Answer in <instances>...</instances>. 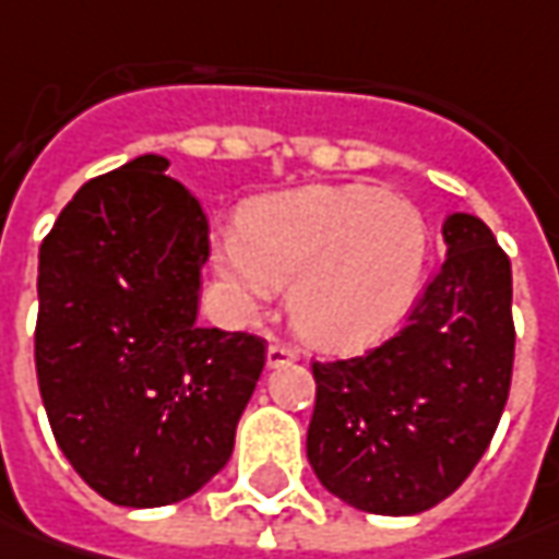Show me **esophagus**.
Masks as SVG:
<instances>
[{
  "mask_svg": "<svg viewBox=\"0 0 559 559\" xmlns=\"http://www.w3.org/2000/svg\"><path fill=\"white\" fill-rule=\"evenodd\" d=\"M297 358L299 356L294 346H287V343H278V340H275V343L269 346V353H265V365H269V368H284V365H294Z\"/></svg>",
  "mask_w": 559,
  "mask_h": 559,
  "instance_id": "esophagus-1",
  "label": "esophagus"
}]
</instances>
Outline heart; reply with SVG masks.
<instances>
[{"label": "heart", "instance_id": "obj_1", "mask_svg": "<svg viewBox=\"0 0 559 559\" xmlns=\"http://www.w3.org/2000/svg\"><path fill=\"white\" fill-rule=\"evenodd\" d=\"M430 231L405 198L368 185H306L253 201L216 243V275L247 312L290 287L306 343L358 353L393 334L424 278Z\"/></svg>", "mask_w": 559, "mask_h": 559}]
</instances>
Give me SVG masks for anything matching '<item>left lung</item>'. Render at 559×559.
<instances>
[{
    "label": "left lung",
    "instance_id": "1",
    "mask_svg": "<svg viewBox=\"0 0 559 559\" xmlns=\"http://www.w3.org/2000/svg\"><path fill=\"white\" fill-rule=\"evenodd\" d=\"M445 262L405 328L368 356L312 365L306 454L340 501L414 516L489 449L513 371L510 260L471 213L442 222Z\"/></svg>",
    "mask_w": 559,
    "mask_h": 559
}]
</instances>
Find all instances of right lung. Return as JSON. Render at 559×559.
I'll list each match as a JSON object with an SVG mask.
<instances>
[{
	"label": "right lung",
	"mask_w": 559,
	"mask_h": 559,
	"mask_svg": "<svg viewBox=\"0 0 559 559\" xmlns=\"http://www.w3.org/2000/svg\"><path fill=\"white\" fill-rule=\"evenodd\" d=\"M142 154L86 182L39 247L36 377L51 433L110 504L164 508L228 464L265 343L198 324L206 219Z\"/></svg>",
	"instance_id": "right-lung-1"
}]
</instances>
